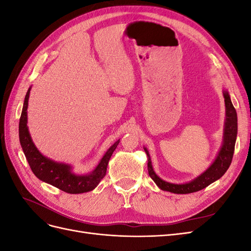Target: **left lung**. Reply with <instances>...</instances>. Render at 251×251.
Returning <instances> with one entry per match:
<instances>
[{"label":"left lung","mask_w":251,"mask_h":251,"mask_svg":"<svg viewBox=\"0 0 251 251\" xmlns=\"http://www.w3.org/2000/svg\"><path fill=\"white\" fill-rule=\"evenodd\" d=\"M224 100H225V107H226V119H225V126H224V136H223V144L222 148L220 150L219 154L209 168L201 174L199 177H197L193 181L188 182L184 184H174L166 182L159 178L151 166V158L148 150L144 148V151L149 157L148 159V171L150 177L154 180L155 183L159 188L162 191L171 192L174 194H191L195 192H199L201 189L205 188L211 184L212 182L221 178L223 175L228 170L229 165L231 163L233 151H234V144L235 139H237L238 134V117L237 112L232 105L230 100L229 94L227 91L223 92Z\"/></svg>","instance_id":"1"}]
</instances>
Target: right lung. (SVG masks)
I'll return each mask as SVG.
<instances>
[{
  "mask_svg": "<svg viewBox=\"0 0 251 251\" xmlns=\"http://www.w3.org/2000/svg\"><path fill=\"white\" fill-rule=\"evenodd\" d=\"M30 89L31 88L28 89L25 96L19 125L20 142L23 151H24L27 161L30 165V169H31L33 174L40 180L55 186L59 188L60 191L68 194H81L93 191L101 181V179L105 176L109 160L113 151L117 148L119 140H117L105 151V154L101 158L100 162L98 163L95 170L92 173L83 175V176L82 175L79 176V175H75L72 173L70 165L50 160L49 158L43 156L39 150L35 148L28 131L27 108Z\"/></svg>",
  "mask_w": 251,
  "mask_h": 251,
  "instance_id": "1",
  "label": "right lung"
}]
</instances>
